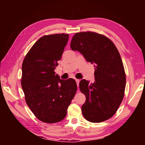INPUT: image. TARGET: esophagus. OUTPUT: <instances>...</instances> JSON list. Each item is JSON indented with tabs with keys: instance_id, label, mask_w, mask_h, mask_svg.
<instances>
[{
	"instance_id": "obj_1",
	"label": "esophagus",
	"mask_w": 145,
	"mask_h": 145,
	"mask_svg": "<svg viewBox=\"0 0 145 145\" xmlns=\"http://www.w3.org/2000/svg\"><path fill=\"white\" fill-rule=\"evenodd\" d=\"M75 81H76V83H77V86L78 87V84H79L80 80H79V79H77V78H76V79H75Z\"/></svg>"
}]
</instances>
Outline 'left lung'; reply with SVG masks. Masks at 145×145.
<instances>
[{"mask_svg": "<svg viewBox=\"0 0 145 145\" xmlns=\"http://www.w3.org/2000/svg\"><path fill=\"white\" fill-rule=\"evenodd\" d=\"M70 47L95 64V82L82 79L79 83L80 91L86 99L81 108L83 116L92 123L111 118L121 104L126 84L125 72L117 48L107 36L91 31L75 33Z\"/></svg>", "mask_w": 145, "mask_h": 145, "instance_id": "1", "label": "left lung"}]
</instances>
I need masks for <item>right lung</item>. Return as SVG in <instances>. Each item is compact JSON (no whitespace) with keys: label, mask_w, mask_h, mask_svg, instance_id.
<instances>
[{"label":"right lung","mask_w":145,"mask_h":145,"mask_svg":"<svg viewBox=\"0 0 145 145\" xmlns=\"http://www.w3.org/2000/svg\"><path fill=\"white\" fill-rule=\"evenodd\" d=\"M69 35H45L34 44L23 61L21 85L27 104L40 121L54 123L65 118L77 91L74 79H60L59 65Z\"/></svg>","instance_id":"right-lung-1"}]
</instances>
